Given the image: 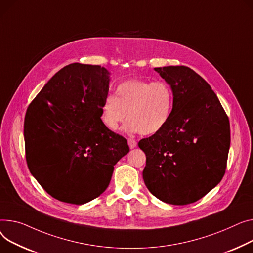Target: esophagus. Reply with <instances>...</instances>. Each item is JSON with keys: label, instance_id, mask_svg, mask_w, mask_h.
<instances>
[{"label": "esophagus", "instance_id": "obj_1", "mask_svg": "<svg viewBox=\"0 0 253 253\" xmlns=\"http://www.w3.org/2000/svg\"><path fill=\"white\" fill-rule=\"evenodd\" d=\"M128 144H129V147L131 148V149H133V148H135L136 146H137V142L134 140V139H128Z\"/></svg>", "mask_w": 253, "mask_h": 253}]
</instances>
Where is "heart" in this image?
<instances>
[{
  "label": "heart",
  "instance_id": "1",
  "mask_svg": "<svg viewBox=\"0 0 253 253\" xmlns=\"http://www.w3.org/2000/svg\"><path fill=\"white\" fill-rule=\"evenodd\" d=\"M172 88L164 81L131 79L121 83L116 94L108 95L100 106V120L116 131L128 118L124 129L129 133L150 135L161 131L173 112Z\"/></svg>",
  "mask_w": 253,
  "mask_h": 253
}]
</instances>
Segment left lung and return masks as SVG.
<instances>
[{
    "mask_svg": "<svg viewBox=\"0 0 253 253\" xmlns=\"http://www.w3.org/2000/svg\"><path fill=\"white\" fill-rule=\"evenodd\" d=\"M174 95L166 126L138 146L146 156L147 189L166 204L185 206L224 177L230 148L228 117L210 84L185 66L155 68Z\"/></svg>",
    "mask_w": 253,
    "mask_h": 253,
    "instance_id": "8db88e82",
    "label": "left lung"
}]
</instances>
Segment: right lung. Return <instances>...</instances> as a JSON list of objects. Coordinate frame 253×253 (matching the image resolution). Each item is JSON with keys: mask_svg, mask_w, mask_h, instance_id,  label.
I'll return each mask as SVG.
<instances>
[{"mask_svg": "<svg viewBox=\"0 0 253 253\" xmlns=\"http://www.w3.org/2000/svg\"><path fill=\"white\" fill-rule=\"evenodd\" d=\"M110 72L73 63L50 78L29 105L24 120L31 175L54 198L84 205L109 186L114 166L129 153L127 140L100 120Z\"/></svg>", "mask_w": 253, "mask_h": 253, "instance_id": "1", "label": "right lung"}]
</instances>
